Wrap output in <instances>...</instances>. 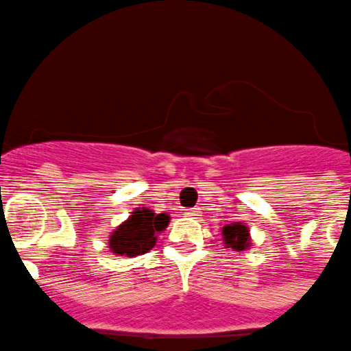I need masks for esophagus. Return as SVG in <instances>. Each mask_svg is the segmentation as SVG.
Returning a JSON list of instances; mask_svg holds the SVG:
<instances>
[{
    "mask_svg": "<svg viewBox=\"0 0 351 351\" xmlns=\"http://www.w3.org/2000/svg\"><path fill=\"white\" fill-rule=\"evenodd\" d=\"M184 217H198V210H196V208L184 210Z\"/></svg>",
    "mask_w": 351,
    "mask_h": 351,
    "instance_id": "1",
    "label": "esophagus"
}]
</instances>
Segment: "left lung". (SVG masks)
<instances>
[{"mask_svg":"<svg viewBox=\"0 0 351 351\" xmlns=\"http://www.w3.org/2000/svg\"><path fill=\"white\" fill-rule=\"evenodd\" d=\"M223 236V246L226 248H232L234 252H245L252 245V236H250V229L245 223L234 222L228 223L222 228Z\"/></svg>","mask_w":351,"mask_h":351,"instance_id":"obj_1","label":"left lung"}]
</instances>
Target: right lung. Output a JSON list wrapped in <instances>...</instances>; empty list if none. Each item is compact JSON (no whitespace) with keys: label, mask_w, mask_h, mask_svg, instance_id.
I'll use <instances>...</instances> for the list:
<instances>
[{"label":"right lung","mask_w":351,"mask_h":351,"mask_svg":"<svg viewBox=\"0 0 351 351\" xmlns=\"http://www.w3.org/2000/svg\"><path fill=\"white\" fill-rule=\"evenodd\" d=\"M169 213H155L148 206H139L131 212L128 220H123L112 231L108 248L113 255L138 256L148 253L155 246L156 236L169 226Z\"/></svg>","instance_id":"1"}]
</instances>
